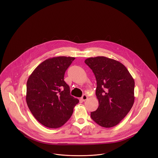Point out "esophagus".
<instances>
[{
    "mask_svg": "<svg viewBox=\"0 0 158 158\" xmlns=\"http://www.w3.org/2000/svg\"><path fill=\"white\" fill-rule=\"evenodd\" d=\"M87 99H88V96L86 95H85V94H84L82 97V98H81V99L83 101H86Z\"/></svg>",
    "mask_w": 158,
    "mask_h": 158,
    "instance_id": "1",
    "label": "esophagus"
}]
</instances>
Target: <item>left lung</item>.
Returning a JSON list of instances; mask_svg holds the SVG:
<instances>
[{"label":"left lung","mask_w":158,"mask_h":158,"mask_svg":"<svg viewBox=\"0 0 158 158\" xmlns=\"http://www.w3.org/2000/svg\"><path fill=\"white\" fill-rule=\"evenodd\" d=\"M85 63L94 73L99 106L90 113L98 125L105 128L117 125L130 111L135 101V81L118 61L104 56L90 57Z\"/></svg>","instance_id":"left-lung-1"}]
</instances>
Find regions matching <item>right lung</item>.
<instances>
[{"label":"right lung","mask_w":158,"mask_h":158,"mask_svg":"<svg viewBox=\"0 0 158 158\" xmlns=\"http://www.w3.org/2000/svg\"><path fill=\"white\" fill-rule=\"evenodd\" d=\"M75 57L59 56L40 64L27 83L26 101L36 120L45 127H60L72 116L79 100L71 96L64 73Z\"/></svg>","instance_id":"1"}]
</instances>
